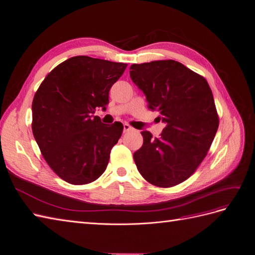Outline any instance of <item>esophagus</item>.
Returning <instances> with one entry per match:
<instances>
[{
    "instance_id": "obj_1",
    "label": "esophagus",
    "mask_w": 255,
    "mask_h": 255,
    "mask_svg": "<svg viewBox=\"0 0 255 255\" xmlns=\"http://www.w3.org/2000/svg\"><path fill=\"white\" fill-rule=\"evenodd\" d=\"M133 128L131 127L129 124H124V132H129V131H132Z\"/></svg>"
}]
</instances>
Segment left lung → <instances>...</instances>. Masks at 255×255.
Returning <instances> with one entry per match:
<instances>
[{
  "label": "left lung",
  "mask_w": 255,
  "mask_h": 255,
  "mask_svg": "<svg viewBox=\"0 0 255 255\" xmlns=\"http://www.w3.org/2000/svg\"><path fill=\"white\" fill-rule=\"evenodd\" d=\"M130 78L166 124L159 137L142 131L143 146L133 154L137 170L154 186H175L196 170L218 131L212 91L202 75L173 60L131 65Z\"/></svg>",
  "instance_id": "left-lung-1"
}]
</instances>
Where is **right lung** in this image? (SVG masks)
Listing matches in <instances>:
<instances>
[{"label":"right lung","instance_id":"1","mask_svg":"<svg viewBox=\"0 0 255 255\" xmlns=\"http://www.w3.org/2000/svg\"><path fill=\"white\" fill-rule=\"evenodd\" d=\"M127 64L86 55L61 63L32 101V132L45 161L72 185L99 178L123 132L120 122L103 124L93 113L109 103V90Z\"/></svg>","mask_w":255,"mask_h":255}]
</instances>
